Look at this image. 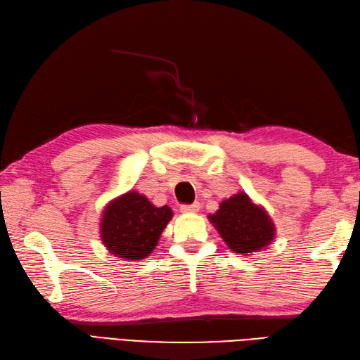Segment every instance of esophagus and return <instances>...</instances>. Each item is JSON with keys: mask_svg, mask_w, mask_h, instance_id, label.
<instances>
[{"mask_svg": "<svg viewBox=\"0 0 360 360\" xmlns=\"http://www.w3.org/2000/svg\"><path fill=\"white\" fill-rule=\"evenodd\" d=\"M200 210V203L199 202H194L191 205H181L180 207V211L181 212H197Z\"/></svg>", "mask_w": 360, "mask_h": 360, "instance_id": "esophagus-1", "label": "esophagus"}]
</instances>
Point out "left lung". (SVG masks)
Wrapping results in <instances>:
<instances>
[{
  "label": "left lung",
  "mask_w": 360,
  "mask_h": 360,
  "mask_svg": "<svg viewBox=\"0 0 360 360\" xmlns=\"http://www.w3.org/2000/svg\"><path fill=\"white\" fill-rule=\"evenodd\" d=\"M210 221L225 244L239 255L262 250L275 236V226L267 212L244 193L224 200L216 214L210 216Z\"/></svg>",
  "instance_id": "obj_1"
}]
</instances>
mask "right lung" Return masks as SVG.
I'll list each match as a JSON object with an SVG mask.
<instances>
[{"mask_svg": "<svg viewBox=\"0 0 360 360\" xmlns=\"http://www.w3.org/2000/svg\"><path fill=\"white\" fill-rule=\"evenodd\" d=\"M171 217L169 207L157 208L148 197L129 191L107 205L101 222V238L107 250L118 258L143 259L157 247Z\"/></svg>", "mask_w": 360, "mask_h": 360, "instance_id": "add662e5", "label": "right lung"}]
</instances>
